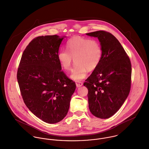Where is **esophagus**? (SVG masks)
Instances as JSON below:
<instances>
[{"label":"esophagus","mask_w":149,"mask_h":149,"mask_svg":"<svg viewBox=\"0 0 149 149\" xmlns=\"http://www.w3.org/2000/svg\"><path fill=\"white\" fill-rule=\"evenodd\" d=\"M82 85H83V83L81 82H77V83H76V86H77V88L80 87Z\"/></svg>","instance_id":"1"}]
</instances>
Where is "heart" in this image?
<instances>
[{
    "instance_id": "1",
    "label": "heart",
    "mask_w": 149,
    "mask_h": 149,
    "mask_svg": "<svg viewBox=\"0 0 149 149\" xmlns=\"http://www.w3.org/2000/svg\"><path fill=\"white\" fill-rule=\"evenodd\" d=\"M65 49L58 51L57 58L61 67L70 70L74 60L76 65L70 77L74 81L85 79L88 71L95 70L99 65L102 56L100 43L95 40L81 36H75L67 41Z\"/></svg>"
}]
</instances>
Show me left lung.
I'll list each match as a JSON object with an SVG mask.
<instances>
[{"instance_id":"8db88e82","label":"left lung","mask_w":149,"mask_h":149,"mask_svg":"<svg viewBox=\"0 0 149 149\" xmlns=\"http://www.w3.org/2000/svg\"><path fill=\"white\" fill-rule=\"evenodd\" d=\"M86 35L97 38L102 51L99 65L84 83L88 89L89 108L95 117L108 118L120 109L129 94L130 60L112 34L98 31Z\"/></svg>"}]
</instances>
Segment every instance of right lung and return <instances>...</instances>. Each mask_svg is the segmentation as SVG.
<instances>
[{
  "mask_svg": "<svg viewBox=\"0 0 149 149\" xmlns=\"http://www.w3.org/2000/svg\"><path fill=\"white\" fill-rule=\"evenodd\" d=\"M65 36L37 37L22 54L17 79L24 102L28 109L42 121L56 123L67 116L74 82L61 70L57 58Z\"/></svg>",
  "mask_w": 149,
  "mask_h": 149,
  "instance_id": "obj_1",
  "label": "right lung"
}]
</instances>
